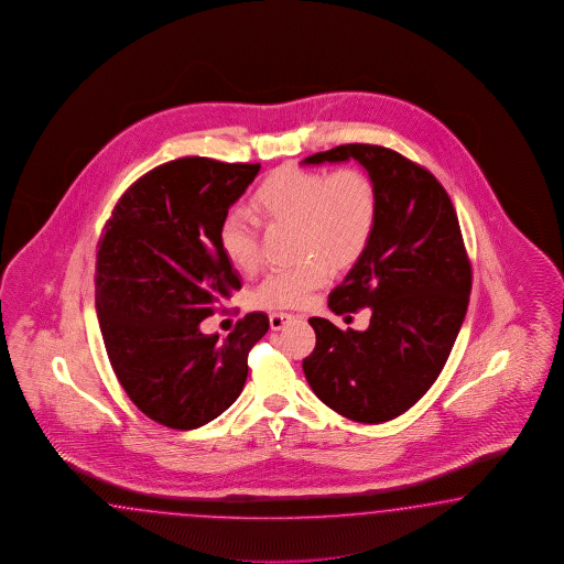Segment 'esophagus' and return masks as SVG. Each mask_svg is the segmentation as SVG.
<instances>
[{"label": "esophagus", "instance_id": "obj_1", "mask_svg": "<svg viewBox=\"0 0 564 564\" xmlns=\"http://www.w3.org/2000/svg\"><path fill=\"white\" fill-rule=\"evenodd\" d=\"M292 321H296V315H290V313H272V315H270V327H272L274 332H280V329H284Z\"/></svg>", "mask_w": 564, "mask_h": 564}]
</instances>
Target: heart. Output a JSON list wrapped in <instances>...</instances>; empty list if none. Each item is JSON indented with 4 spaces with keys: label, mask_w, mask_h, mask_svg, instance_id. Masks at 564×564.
Here are the masks:
<instances>
[{
    "label": "heart",
    "mask_w": 564,
    "mask_h": 564,
    "mask_svg": "<svg viewBox=\"0 0 564 564\" xmlns=\"http://www.w3.org/2000/svg\"><path fill=\"white\" fill-rule=\"evenodd\" d=\"M253 210L265 225H294V251L301 260L261 282L253 303L263 308H301L325 286L335 268H349L368 251L380 218L372 177L346 167L321 172L282 167L253 192ZM258 218L229 210L218 225L220 253L241 274L260 268Z\"/></svg>",
    "instance_id": "heart-1"
}]
</instances>
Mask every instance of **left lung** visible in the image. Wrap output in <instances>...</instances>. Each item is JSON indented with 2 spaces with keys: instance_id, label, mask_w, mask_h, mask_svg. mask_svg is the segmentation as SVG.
I'll use <instances>...</instances> for the list:
<instances>
[{
  "instance_id": "left-lung-1",
  "label": "left lung",
  "mask_w": 564,
  "mask_h": 564,
  "mask_svg": "<svg viewBox=\"0 0 564 564\" xmlns=\"http://www.w3.org/2000/svg\"><path fill=\"white\" fill-rule=\"evenodd\" d=\"M356 160L372 177L380 218L368 251L329 294L335 315L370 308L366 332L308 323L317 346L303 360L308 384L335 413L382 423L434 384L463 327L473 286L448 192L425 167L387 147L339 145L306 165Z\"/></svg>"
}]
</instances>
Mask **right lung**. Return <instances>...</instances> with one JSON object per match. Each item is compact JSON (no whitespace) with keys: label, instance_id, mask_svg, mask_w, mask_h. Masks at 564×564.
Instances as JSON below:
<instances>
[{"label":"right lung","instance_id":"add662e5","mask_svg":"<svg viewBox=\"0 0 564 564\" xmlns=\"http://www.w3.org/2000/svg\"><path fill=\"white\" fill-rule=\"evenodd\" d=\"M260 163L182 158L139 177L104 225L96 256V311L118 382L147 417L196 430L241 394L249 349L268 332L263 313L227 339L204 335L239 275L217 232Z\"/></svg>","mask_w":564,"mask_h":564}]
</instances>
